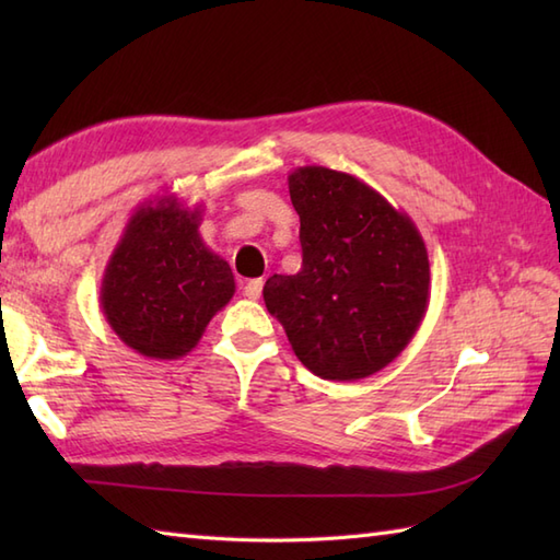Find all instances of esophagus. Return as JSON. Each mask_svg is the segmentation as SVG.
Segmentation results:
<instances>
[{"instance_id": "34e87169", "label": "esophagus", "mask_w": 560, "mask_h": 560, "mask_svg": "<svg viewBox=\"0 0 560 560\" xmlns=\"http://www.w3.org/2000/svg\"><path fill=\"white\" fill-rule=\"evenodd\" d=\"M261 287H265V281H261V279H249L243 287V293L247 295L249 301H257L261 295Z\"/></svg>"}]
</instances>
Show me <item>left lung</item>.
Listing matches in <instances>:
<instances>
[{"label": "left lung", "instance_id": "obj_1", "mask_svg": "<svg viewBox=\"0 0 560 560\" xmlns=\"http://www.w3.org/2000/svg\"><path fill=\"white\" fill-rule=\"evenodd\" d=\"M289 192L301 217L303 265L267 279V311L317 377H371L423 323L431 299L423 237L355 175L303 165L291 171Z\"/></svg>", "mask_w": 560, "mask_h": 560}]
</instances>
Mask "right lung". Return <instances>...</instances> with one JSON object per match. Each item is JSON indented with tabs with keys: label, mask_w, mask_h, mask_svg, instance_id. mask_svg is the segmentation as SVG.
I'll return each mask as SVG.
<instances>
[{
	"label": "right lung",
	"mask_w": 560,
	"mask_h": 560,
	"mask_svg": "<svg viewBox=\"0 0 560 560\" xmlns=\"http://www.w3.org/2000/svg\"><path fill=\"white\" fill-rule=\"evenodd\" d=\"M201 211L175 195L144 201L105 267L101 311L144 359H183L235 293L229 261L201 241Z\"/></svg>",
	"instance_id": "right-lung-1"
}]
</instances>
